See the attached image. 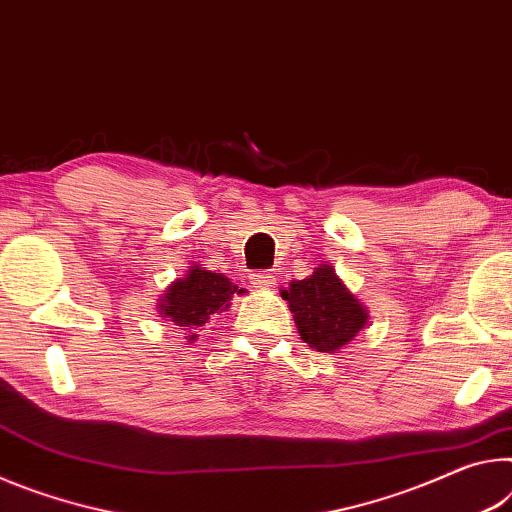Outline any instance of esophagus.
Wrapping results in <instances>:
<instances>
[{"instance_id":"obj_1","label":"esophagus","mask_w":512,"mask_h":512,"mask_svg":"<svg viewBox=\"0 0 512 512\" xmlns=\"http://www.w3.org/2000/svg\"><path fill=\"white\" fill-rule=\"evenodd\" d=\"M251 283H254V288H261V290H270L276 286V279L270 272H258L251 276Z\"/></svg>"}]
</instances>
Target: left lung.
Listing matches in <instances>:
<instances>
[{
	"instance_id": "left-lung-1",
	"label": "left lung",
	"mask_w": 512,
	"mask_h": 512,
	"mask_svg": "<svg viewBox=\"0 0 512 512\" xmlns=\"http://www.w3.org/2000/svg\"><path fill=\"white\" fill-rule=\"evenodd\" d=\"M281 297L295 313L301 340L317 351L342 349L367 324V311L345 288L331 265L315 267L308 279L292 281Z\"/></svg>"
}]
</instances>
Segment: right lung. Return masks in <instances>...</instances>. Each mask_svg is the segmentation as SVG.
Here are the masks:
<instances>
[{"label": "right lung", "mask_w": 512, "mask_h": 512, "mask_svg": "<svg viewBox=\"0 0 512 512\" xmlns=\"http://www.w3.org/2000/svg\"><path fill=\"white\" fill-rule=\"evenodd\" d=\"M238 286L226 279L224 274H215L204 267L192 265L183 279L172 281L165 295L158 301L161 317H170V322L188 329L204 326L211 315L222 313L231 304V295H236ZM188 342L197 340V333L186 335Z\"/></svg>", "instance_id": "1"}]
</instances>
